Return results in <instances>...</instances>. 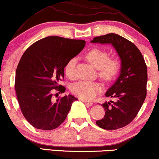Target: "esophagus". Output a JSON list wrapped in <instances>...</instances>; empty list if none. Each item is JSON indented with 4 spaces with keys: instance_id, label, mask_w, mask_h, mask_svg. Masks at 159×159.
Wrapping results in <instances>:
<instances>
[{
    "instance_id": "obj_1",
    "label": "esophagus",
    "mask_w": 159,
    "mask_h": 159,
    "mask_svg": "<svg viewBox=\"0 0 159 159\" xmlns=\"http://www.w3.org/2000/svg\"><path fill=\"white\" fill-rule=\"evenodd\" d=\"M81 101H82V102H83L84 103L86 104V105H88V106H91L93 105V102H89V101H87V100H81Z\"/></svg>"
}]
</instances>
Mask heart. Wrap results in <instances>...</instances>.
Instances as JSON below:
<instances>
[{"instance_id":"b5f03b06","label":"heart","mask_w":159,"mask_h":159,"mask_svg":"<svg viewBox=\"0 0 159 159\" xmlns=\"http://www.w3.org/2000/svg\"><path fill=\"white\" fill-rule=\"evenodd\" d=\"M87 60L94 68L99 70V76L104 80H110L118 72L120 62L117 59H109V54L106 50L95 48L86 54ZM76 58L69 59L65 66L67 76L73 79L75 76ZM101 90L98 83L89 81H80L71 87L73 94L78 98L85 100H91Z\"/></svg>"}]
</instances>
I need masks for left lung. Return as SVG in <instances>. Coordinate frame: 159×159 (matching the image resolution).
I'll return each instance as SVG.
<instances>
[{"label":"left lung","mask_w":159,"mask_h":159,"mask_svg":"<svg viewBox=\"0 0 159 159\" xmlns=\"http://www.w3.org/2000/svg\"><path fill=\"white\" fill-rule=\"evenodd\" d=\"M91 42L111 44L120 59V75L105 94L107 98H115V101L102 104L105 116L96 124L106 130L122 128L133 120L146 98L147 68L144 59L133 43L115 33L95 37Z\"/></svg>","instance_id":"obj_1"}]
</instances>
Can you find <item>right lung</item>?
Instances as JSON below:
<instances>
[{
    "label": "right lung",
    "instance_id": "add662e5",
    "mask_svg": "<svg viewBox=\"0 0 159 159\" xmlns=\"http://www.w3.org/2000/svg\"><path fill=\"white\" fill-rule=\"evenodd\" d=\"M85 41L48 36L37 41L24 52L16 72L15 89L22 114L35 128L51 130L62 124L77 100L65 95L54 102L53 89L64 93L59 85L64 78L69 59L78 55Z\"/></svg>",
    "mask_w": 159,
    "mask_h": 159
}]
</instances>
